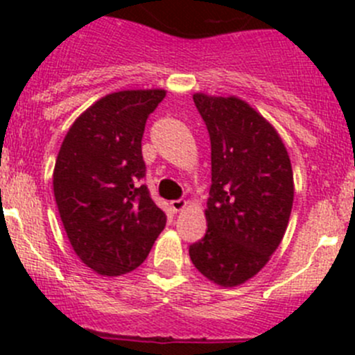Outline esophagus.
<instances>
[{"label":"esophagus","instance_id":"esophagus-1","mask_svg":"<svg viewBox=\"0 0 355 355\" xmlns=\"http://www.w3.org/2000/svg\"><path fill=\"white\" fill-rule=\"evenodd\" d=\"M187 200H185V199H177V200H171V202H170V206H171V209H173V211H177V213H178V211H182V209H185V207H187Z\"/></svg>","mask_w":355,"mask_h":355}]
</instances>
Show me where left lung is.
Here are the masks:
<instances>
[{"label": "left lung", "mask_w": 355, "mask_h": 355, "mask_svg": "<svg viewBox=\"0 0 355 355\" xmlns=\"http://www.w3.org/2000/svg\"><path fill=\"white\" fill-rule=\"evenodd\" d=\"M211 141L206 235L189 247L200 273L237 287L270 261L287 230L293 171L273 125L235 96L194 94Z\"/></svg>", "instance_id": "left-lung-1"}]
</instances>
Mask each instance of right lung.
<instances>
[{
	"instance_id": "right-lung-1",
	"label": "right lung",
	"mask_w": 355,
	"mask_h": 355,
	"mask_svg": "<svg viewBox=\"0 0 355 355\" xmlns=\"http://www.w3.org/2000/svg\"><path fill=\"white\" fill-rule=\"evenodd\" d=\"M164 96L163 89L111 92L73 121L60 148L53 171L60 218L75 254L99 275L141 266L166 225L141 185L146 120Z\"/></svg>"
}]
</instances>
